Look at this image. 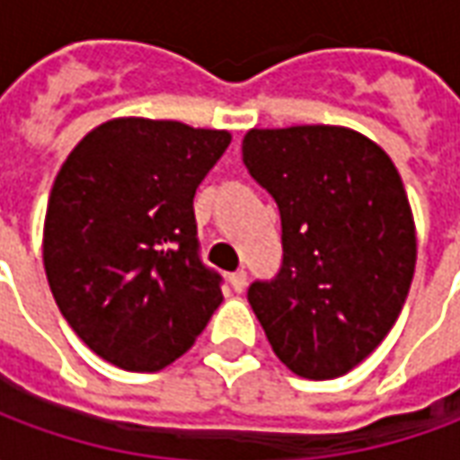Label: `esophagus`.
<instances>
[{
  "label": "esophagus",
  "instance_id": "esophagus-1",
  "mask_svg": "<svg viewBox=\"0 0 460 460\" xmlns=\"http://www.w3.org/2000/svg\"><path fill=\"white\" fill-rule=\"evenodd\" d=\"M227 283H230V288H233L235 293H243V290L248 288V272L235 270L230 278H227Z\"/></svg>",
  "mask_w": 460,
  "mask_h": 460
}]
</instances>
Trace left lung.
Wrapping results in <instances>:
<instances>
[{"mask_svg":"<svg viewBox=\"0 0 460 460\" xmlns=\"http://www.w3.org/2000/svg\"><path fill=\"white\" fill-rule=\"evenodd\" d=\"M243 163L283 223V265L248 300L296 376H345L381 345L416 270V223L381 145L350 128H252Z\"/></svg>","mask_w":460,"mask_h":460,"instance_id":"8db88e82","label":"left lung"}]
</instances>
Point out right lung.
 I'll list each match as a JSON object with an SVG mask.
<instances>
[{
	"label": "right lung",
	"mask_w": 460,
	"mask_h": 460,
	"mask_svg": "<svg viewBox=\"0 0 460 460\" xmlns=\"http://www.w3.org/2000/svg\"><path fill=\"white\" fill-rule=\"evenodd\" d=\"M230 139L227 129L115 117L57 172L44 272L69 328L117 368H167L223 303L220 275L199 262L192 198Z\"/></svg>",
	"instance_id": "1"
}]
</instances>
